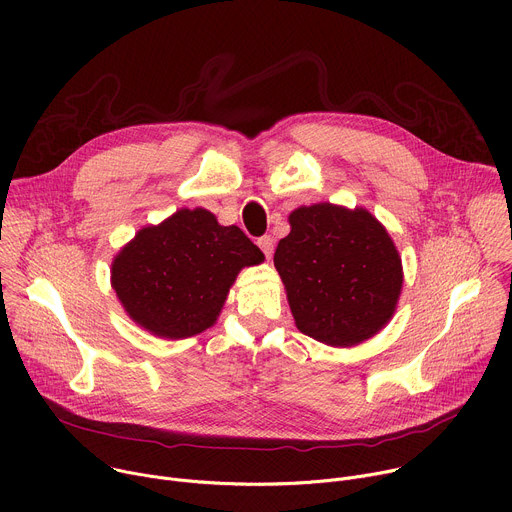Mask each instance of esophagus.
<instances>
[{
    "instance_id": "34e87169",
    "label": "esophagus",
    "mask_w": 512,
    "mask_h": 512,
    "mask_svg": "<svg viewBox=\"0 0 512 512\" xmlns=\"http://www.w3.org/2000/svg\"><path fill=\"white\" fill-rule=\"evenodd\" d=\"M257 245L263 251V255L267 259H271V255H273V237L271 235H263L261 239H257Z\"/></svg>"
}]
</instances>
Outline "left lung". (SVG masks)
<instances>
[{"mask_svg":"<svg viewBox=\"0 0 512 512\" xmlns=\"http://www.w3.org/2000/svg\"><path fill=\"white\" fill-rule=\"evenodd\" d=\"M291 231L273 263L300 332L330 346H352L379 332L401 294V259L377 218L332 204L289 214Z\"/></svg>","mask_w":512,"mask_h":512,"instance_id":"8db88e82","label":"left lung"}]
</instances>
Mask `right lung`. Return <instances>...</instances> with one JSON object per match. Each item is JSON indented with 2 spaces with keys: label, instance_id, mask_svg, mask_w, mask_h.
I'll return each instance as SVG.
<instances>
[{
  "label": "right lung",
  "instance_id": "obj_1",
  "mask_svg": "<svg viewBox=\"0 0 512 512\" xmlns=\"http://www.w3.org/2000/svg\"><path fill=\"white\" fill-rule=\"evenodd\" d=\"M263 261L235 225L221 227L204 208H182L141 229L113 261V289L127 314L162 338H188L214 324L229 287Z\"/></svg>",
  "mask_w": 512,
  "mask_h": 512
}]
</instances>
